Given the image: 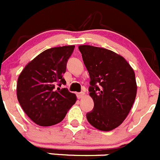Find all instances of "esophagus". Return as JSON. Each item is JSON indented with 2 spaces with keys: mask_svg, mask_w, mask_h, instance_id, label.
<instances>
[{
  "mask_svg": "<svg viewBox=\"0 0 160 160\" xmlns=\"http://www.w3.org/2000/svg\"><path fill=\"white\" fill-rule=\"evenodd\" d=\"M84 92H80V93H77V98H79V99H80V98H83V96H84Z\"/></svg>",
  "mask_w": 160,
  "mask_h": 160,
  "instance_id": "obj_1",
  "label": "esophagus"
}]
</instances>
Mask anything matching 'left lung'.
Returning a JSON list of instances; mask_svg holds the SVG:
<instances>
[{
    "mask_svg": "<svg viewBox=\"0 0 160 160\" xmlns=\"http://www.w3.org/2000/svg\"><path fill=\"white\" fill-rule=\"evenodd\" d=\"M89 72L90 96L94 106L87 113L92 126L111 131L126 118L137 93L135 72L120 55L95 46H79Z\"/></svg>",
    "mask_w": 160,
    "mask_h": 160,
    "instance_id": "left-lung-1",
    "label": "left lung"
}]
</instances>
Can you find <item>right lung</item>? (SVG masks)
I'll use <instances>...</instances> for the list:
<instances>
[{
  "mask_svg": "<svg viewBox=\"0 0 160 160\" xmlns=\"http://www.w3.org/2000/svg\"><path fill=\"white\" fill-rule=\"evenodd\" d=\"M75 46L45 50L28 62L19 75L17 97L21 107L35 124L51 126L62 122L77 97L67 88L62 75Z\"/></svg>",
  "mask_w": 160,
  "mask_h": 160,
  "instance_id": "obj_1",
  "label": "right lung"
}]
</instances>
